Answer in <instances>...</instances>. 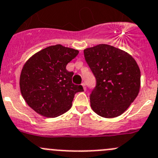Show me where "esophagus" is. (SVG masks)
Listing matches in <instances>:
<instances>
[{"label": "esophagus", "mask_w": 158, "mask_h": 158, "mask_svg": "<svg viewBox=\"0 0 158 158\" xmlns=\"http://www.w3.org/2000/svg\"><path fill=\"white\" fill-rule=\"evenodd\" d=\"M81 85H82V86H83L84 90L86 91V84H85V83H82V84H81Z\"/></svg>", "instance_id": "34e87169"}]
</instances>
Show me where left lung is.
<instances>
[{
    "label": "left lung",
    "instance_id": "obj_1",
    "mask_svg": "<svg viewBox=\"0 0 158 158\" xmlns=\"http://www.w3.org/2000/svg\"><path fill=\"white\" fill-rule=\"evenodd\" d=\"M85 60L96 78L90 95L91 107L102 118L121 115L134 102L140 89V69L128 52L100 44L84 50Z\"/></svg>",
    "mask_w": 158,
    "mask_h": 158
}]
</instances>
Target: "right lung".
I'll list each match as a JSON object with an SVG mask.
<instances>
[{
  "mask_svg": "<svg viewBox=\"0 0 158 158\" xmlns=\"http://www.w3.org/2000/svg\"><path fill=\"white\" fill-rule=\"evenodd\" d=\"M79 51L56 44L31 56L23 65L19 77L22 96L36 113L56 118L69 110L81 85L72 83L73 72L66 69Z\"/></svg>",
  "mask_w": 158,
  "mask_h": 158,
  "instance_id": "obj_1",
  "label": "right lung"
}]
</instances>
